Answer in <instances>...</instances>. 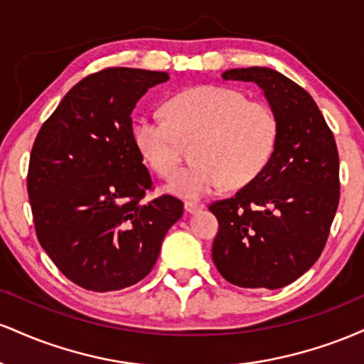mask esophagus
Returning a JSON list of instances; mask_svg holds the SVG:
<instances>
[{
  "label": "esophagus",
  "instance_id": "1",
  "mask_svg": "<svg viewBox=\"0 0 364 364\" xmlns=\"http://www.w3.org/2000/svg\"><path fill=\"white\" fill-rule=\"evenodd\" d=\"M203 207H205V205H203V203H200V202H190V200L185 202V210L188 212V214H195V212L202 210Z\"/></svg>",
  "mask_w": 364,
  "mask_h": 364
}]
</instances>
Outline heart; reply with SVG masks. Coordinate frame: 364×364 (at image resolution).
<instances>
[{
    "label": "heart",
    "mask_w": 364,
    "mask_h": 364,
    "mask_svg": "<svg viewBox=\"0 0 364 364\" xmlns=\"http://www.w3.org/2000/svg\"><path fill=\"white\" fill-rule=\"evenodd\" d=\"M164 111L168 120L150 114L135 119L133 144L154 173L173 179L183 164V141L196 139V162L169 186L185 198H200L224 185H248L277 149V114L236 87H191L173 95Z\"/></svg>",
    "instance_id": "obj_1"
}]
</instances>
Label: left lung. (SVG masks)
Masks as SVG:
<instances>
[{
	"label": "left lung",
	"instance_id": "obj_1",
	"mask_svg": "<svg viewBox=\"0 0 364 364\" xmlns=\"http://www.w3.org/2000/svg\"><path fill=\"white\" fill-rule=\"evenodd\" d=\"M224 80L255 82L279 119L269 166L210 212L219 220L212 260L228 282L279 289L318 260L339 205V152L316 102L270 68H235Z\"/></svg>",
	"mask_w": 364,
	"mask_h": 364
}]
</instances>
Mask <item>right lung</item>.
Returning a JSON list of instances; mask_svg holds the SVG:
<instances>
[{
	"label": "right lung",
	"mask_w": 364,
	"mask_h": 364,
	"mask_svg": "<svg viewBox=\"0 0 364 364\" xmlns=\"http://www.w3.org/2000/svg\"><path fill=\"white\" fill-rule=\"evenodd\" d=\"M166 72L106 68L85 77L44 121L27 191L36 235L65 277L87 291L133 286L156 265L183 202H144L152 179L132 136V111Z\"/></svg>",
	"instance_id": "1"
}]
</instances>
